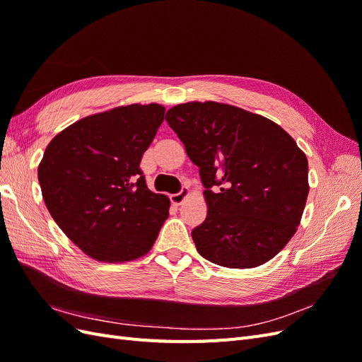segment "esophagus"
Listing matches in <instances>:
<instances>
[{"label": "esophagus", "instance_id": "obj_1", "mask_svg": "<svg viewBox=\"0 0 362 362\" xmlns=\"http://www.w3.org/2000/svg\"><path fill=\"white\" fill-rule=\"evenodd\" d=\"M187 194H189V189H187V187H182L178 193L170 194V201H172V204H175V205H181V204L184 202V199L187 198Z\"/></svg>", "mask_w": 362, "mask_h": 362}]
</instances>
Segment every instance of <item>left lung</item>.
I'll use <instances>...</instances> for the list:
<instances>
[{
	"label": "left lung",
	"mask_w": 362,
	"mask_h": 362,
	"mask_svg": "<svg viewBox=\"0 0 362 362\" xmlns=\"http://www.w3.org/2000/svg\"><path fill=\"white\" fill-rule=\"evenodd\" d=\"M169 127L199 168L206 218L192 231L214 264L250 269L275 257L294 235L308 198V160L270 119L221 103H185Z\"/></svg>",
	"instance_id": "8db88e82"
}]
</instances>
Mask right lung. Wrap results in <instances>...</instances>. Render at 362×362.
I'll use <instances>...</instances> for the list:
<instances>
[{"mask_svg": "<svg viewBox=\"0 0 362 362\" xmlns=\"http://www.w3.org/2000/svg\"><path fill=\"white\" fill-rule=\"evenodd\" d=\"M160 104H131L87 116L45 149L37 177L49 214L86 255L124 262L151 250L169 216L140 161L164 119Z\"/></svg>", "mask_w": 362, "mask_h": 362, "instance_id": "1", "label": "right lung"}]
</instances>
